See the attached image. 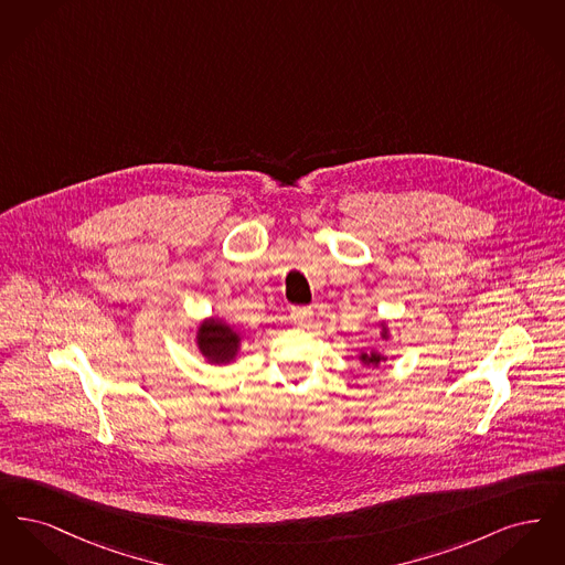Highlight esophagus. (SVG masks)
I'll return each instance as SVG.
<instances>
[{
  "instance_id": "esophagus-1",
  "label": "esophagus",
  "mask_w": 565,
  "mask_h": 565,
  "mask_svg": "<svg viewBox=\"0 0 565 565\" xmlns=\"http://www.w3.org/2000/svg\"><path fill=\"white\" fill-rule=\"evenodd\" d=\"M292 320L300 326H307L313 320V309L311 307H292Z\"/></svg>"
}]
</instances>
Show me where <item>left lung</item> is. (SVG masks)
Masks as SVG:
<instances>
[{"instance_id":"1","label":"left lung","mask_w":565,"mask_h":565,"mask_svg":"<svg viewBox=\"0 0 565 565\" xmlns=\"http://www.w3.org/2000/svg\"><path fill=\"white\" fill-rule=\"evenodd\" d=\"M383 337H385V332H383ZM362 360H364V364H373V366H376V364L381 362V355H376V353H371V355L362 353Z\"/></svg>"}]
</instances>
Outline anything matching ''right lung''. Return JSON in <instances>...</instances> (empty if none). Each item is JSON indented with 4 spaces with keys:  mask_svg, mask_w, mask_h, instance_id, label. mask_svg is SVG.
Here are the masks:
<instances>
[{
    "mask_svg": "<svg viewBox=\"0 0 565 565\" xmlns=\"http://www.w3.org/2000/svg\"><path fill=\"white\" fill-rule=\"evenodd\" d=\"M196 339H199V350L215 364L231 362L239 348V334L233 332L231 326L217 320L201 323Z\"/></svg>",
    "mask_w": 565,
    "mask_h": 565,
    "instance_id": "add662e5",
    "label": "right lung"
}]
</instances>
